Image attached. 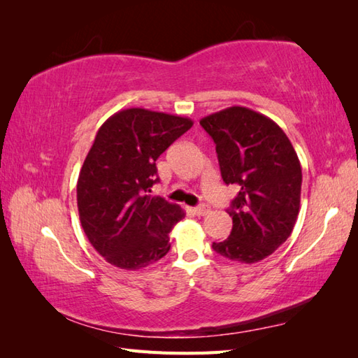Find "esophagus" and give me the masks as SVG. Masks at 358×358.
I'll return each mask as SVG.
<instances>
[{
    "instance_id": "1",
    "label": "esophagus",
    "mask_w": 358,
    "mask_h": 358,
    "mask_svg": "<svg viewBox=\"0 0 358 358\" xmlns=\"http://www.w3.org/2000/svg\"><path fill=\"white\" fill-rule=\"evenodd\" d=\"M192 210H194V214H195V215L204 217V215H208V214H209V212H210V208L208 206V204H201V206H196V208H194Z\"/></svg>"
}]
</instances>
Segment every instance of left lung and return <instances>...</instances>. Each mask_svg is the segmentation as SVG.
Listing matches in <instances>:
<instances>
[{"label": "left lung", "instance_id": "8db88e82", "mask_svg": "<svg viewBox=\"0 0 358 358\" xmlns=\"http://www.w3.org/2000/svg\"><path fill=\"white\" fill-rule=\"evenodd\" d=\"M200 124L215 143L223 181L238 187L227 209L231 235L212 248L227 260L260 262L294 229L300 210V159L275 121L243 106L210 113Z\"/></svg>", "mask_w": 358, "mask_h": 358}]
</instances>
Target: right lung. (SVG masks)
Instances as JSON below:
<instances>
[{
  "label": "right lung",
  "instance_id": "right-lung-1",
  "mask_svg": "<svg viewBox=\"0 0 358 358\" xmlns=\"http://www.w3.org/2000/svg\"><path fill=\"white\" fill-rule=\"evenodd\" d=\"M194 121L131 108L98 129L77 183L80 222L90 245L112 266L138 271L169 252V232L185 210L152 196L155 162Z\"/></svg>",
  "mask_w": 358,
  "mask_h": 358
}]
</instances>
